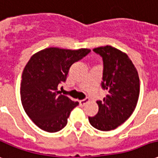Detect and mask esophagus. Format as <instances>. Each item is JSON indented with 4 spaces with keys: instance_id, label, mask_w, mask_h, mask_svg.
Returning a JSON list of instances; mask_svg holds the SVG:
<instances>
[{
    "instance_id": "1",
    "label": "esophagus",
    "mask_w": 158,
    "mask_h": 158,
    "mask_svg": "<svg viewBox=\"0 0 158 158\" xmlns=\"http://www.w3.org/2000/svg\"><path fill=\"white\" fill-rule=\"evenodd\" d=\"M89 101V98H85V100H82L79 101V104H80V106H85L86 103H88Z\"/></svg>"
}]
</instances>
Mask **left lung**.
I'll return each mask as SVG.
<instances>
[{
	"instance_id": "8db88e82",
	"label": "left lung",
	"mask_w": 158,
	"mask_h": 158,
	"mask_svg": "<svg viewBox=\"0 0 158 158\" xmlns=\"http://www.w3.org/2000/svg\"><path fill=\"white\" fill-rule=\"evenodd\" d=\"M93 50L103 58L101 86L107 94L102 101H97L99 111L89 121L94 128L108 131L121 126L133 113L138 101L140 79L127 53L108 45Z\"/></svg>"
}]
</instances>
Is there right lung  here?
<instances>
[{"instance_id":"right-lung-1","label":"right lung","mask_w":158,"mask_h":158,"mask_svg":"<svg viewBox=\"0 0 158 158\" xmlns=\"http://www.w3.org/2000/svg\"><path fill=\"white\" fill-rule=\"evenodd\" d=\"M89 52L48 48L31 57L23 70L20 94L27 115L40 129L57 132L67 125L79 102L58 94V85L66 80L71 65Z\"/></svg>"}]
</instances>
